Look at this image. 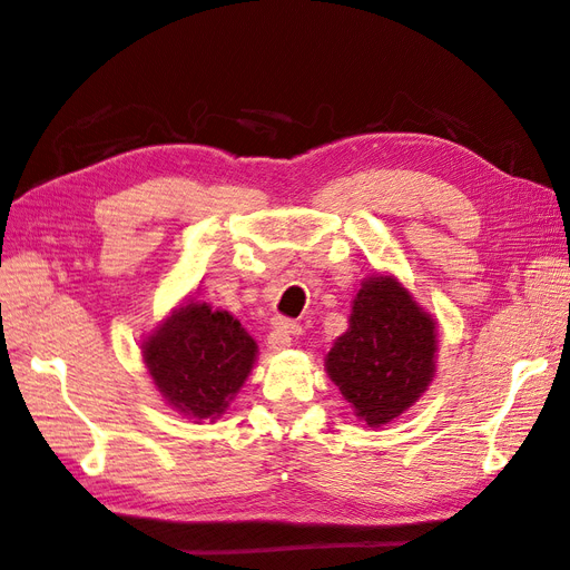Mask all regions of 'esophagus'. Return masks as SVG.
Returning <instances> with one entry per match:
<instances>
[{"instance_id":"34e87169","label":"esophagus","mask_w":570,"mask_h":570,"mask_svg":"<svg viewBox=\"0 0 570 570\" xmlns=\"http://www.w3.org/2000/svg\"><path fill=\"white\" fill-rule=\"evenodd\" d=\"M299 331H302V327H299L297 323L285 321V318H275V321H273V327H271V333H268V347H271L273 352H281V350L289 347L292 335L299 333Z\"/></svg>"}]
</instances>
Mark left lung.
<instances>
[{
    "label": "left lung",
    "mask_w": 570,
    "mask_h": 570,
    "mask_svg": "<svg viewBox=\"0 0 570 570\" xmlns=\"http://www.w3.org/2000/svg\"><path fill=\"white\" fill-rule=\"evenodd\" d=\"M435 323L390 275L361 285L327 375L371 428L404 413L435 373Z\"/></svg>",
    "instance_id": "left-lung-1"
}]
</instances>
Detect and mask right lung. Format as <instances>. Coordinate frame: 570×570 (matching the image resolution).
Returning a JSON list of instances; mask_svg holds the SVG:
<instances>
[{"label": "right lung", "mask_w": 570, "mask_h": 570, "mask_svg": "<svg viewBox=\"0 0 570 570\" xmlns=\"http://www.w3.org/2000/svg\"><path fill=\"white\" fill-rule=\"evenodd\" d=\"M164 400L195 421L216 419L243 387L256 342L228 312L189 302L142 344Z\"/></svg>", "instance_id": "right-lung-1"}]
</instances>
